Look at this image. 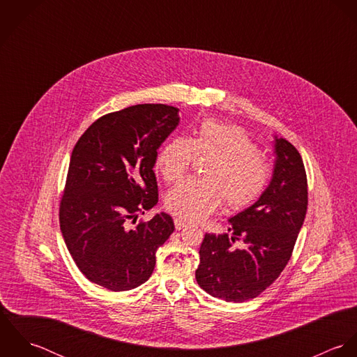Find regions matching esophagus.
Returning <instances> with one entry per match:
<instances>
[{"mask_svg":"<svg viewBox=\"0 0 357 357\" xmlns=\"http://www.w3.org/2000/svg\"><path fill=\"white\" fill-rule=\"evenodd\" d=\"M174 227H176L177 231H180V229H183V228L187 227V222L183 221V220H180V218H174Z\"/></svg>","mask_w":357,"mask_h":357,"instance_id":"34e87169","label":"esophagus"}]
</instances>
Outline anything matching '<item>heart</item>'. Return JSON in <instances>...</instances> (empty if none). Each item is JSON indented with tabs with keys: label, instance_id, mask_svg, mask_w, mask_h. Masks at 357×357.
<instances>
[{
	"label": "heart",
	"instance_id": "heart-1",
	"mask_svg": "<svg viewBox=\"0 0 357 357\" xmlns=\"http://www.w3.org/2000/svg\"><path fill=\"white\" fill-rule=\"evenodd\" d=\"M195 156L210 158L204 180H185L165 197L166 208L184 221H197L214 213L222 202L239 211L264 194L271 167L252 137L239 126L204 121L191 139L173 137L156 155V169L167 183L183 178Z\"/></svg>",
	"mask_w": 357,
	"mask_h": 357
}]
</instances>
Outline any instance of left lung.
I'll return each instance as SVG.
<instances>
[{
    "mask_svg": "<svg viewBox=\"0 0 357 357\" xmlns=\"http://www.w3.org/2000/svg\"><path fill=\"white\" fill-rule=\"evenodd\" d=\"M272 178L255 204L228 220L231 234H206L195 272L206 293L228 303L252 300L287 265L307 206L304 162L286 139L273 137ZM242 240L245 248L233 243Z\"/></svg>",
    "mask_w": 357,
    "mask_h": 357,
    "instance_id": "8db88e82",
    "label": "left lung"
}]
</instances>
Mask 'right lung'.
<instances>
[{
  "label": "right lung",
  "instance_id": "obj_1",
  "mask_svg": "<svg viewBox=\"0 0 357 357\" xmlns=\"http://www.w3.org/2000/svg\"><path fill=\"white\" fill-rule=\"evenodd\" d=\"M178 108L137 104L95 121L77 142L60 202V229L79 271L111 291L139 287L174 231L167 213L135 224L158 204V150L180 123Z\"/></svg>",
  "mask_w": 357,
  "mask_h": 357
}]
</instances>
